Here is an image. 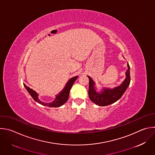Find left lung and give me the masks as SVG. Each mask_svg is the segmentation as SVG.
I'll return each mask as SVG.
<instances>
[{"mask_svg": "<svg viewBox=\"0 0 155 155\" xmlns=\"http://www.w3.org/2000/svg\"><path fill=\"white\" fill-rule=\"evenodd\" d=\"M127 68L125 80L119 86L113 88L104 87L100 91H98L95 83L89 76H87L89 80L88 94L90 100L95 104L101 107L110 105L119 100L130 83V71L128 63H127Z\"/></svg>", "mask_w": 155, "mask_h": 155, "instance_id": "1", "label": "left lung"}]
</instances>
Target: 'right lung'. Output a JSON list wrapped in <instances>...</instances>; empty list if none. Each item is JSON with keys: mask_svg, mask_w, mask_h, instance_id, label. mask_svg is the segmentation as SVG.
I'll use <instances>...</instances> for the list:
<instances>
[{"mask_svg": "<svg viewBox=\"0 0 155 155\" xmlns=\"http://www.w3.org/2000/svg\"><path fill=\"white\" fill-rule=\"evenodd\" d=\"M78 77V76H75V77H74L71 78H70L66 83L63 89L55 95L56 97H55V100L51 102H49V103H45V102H44V101L40 100L38 97L39 95L36 91H35L32 89H30L29 87L26 86L25 84H24V86L25 87V89L27 90V91L29 92V94H30L31 97L34 99V100L36 101V102H38V104H39L42 105H44V106L48 107L57 108V107L62 106L68 101L71 89Z\"/></svg>", "mask_w": 155, "mask_h": 155, "instance_id": "1", "label": "right lung"}]
</instances>
